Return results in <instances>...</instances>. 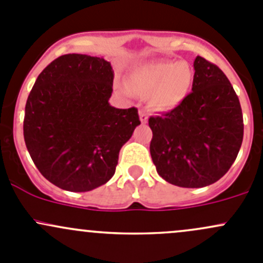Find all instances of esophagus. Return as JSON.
Here are the masks:
<instances>
[{"label":"esophagus","mask_w":263,"mask_h":263,"mask_svg":"<svg viewBox=\"0 0 263 263\" xmlns=\"http://www.w3.org/2000/svg\"><path fill=\"white\" fill-rule=\"evenodd\" d=\"M139 116H140V121H141V123H146V122H147V115H146V113L140 112Z\"/></svg>","instance_id":"34e87169"}]
</instances>
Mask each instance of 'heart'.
Returning a JSON list of instances; mask_svg holds the SVG:
<instances>
[{"label": "heart", "instance_id": "heart-1", "mask_svg": "<svg viewBox=\"0 0 263 263\" xmlns=\"http://www.w3.org/2000/svg\"><path fill=\"white\" fill-rule=\"evenodd\" d=\"M195 72L183 61L160 60L141 63L126 76V85L132 92L147 98L158 112H169L181 105L193 85Z\"/></svg>", "mask_w": 263, "mask_h": 263}]
</instances>
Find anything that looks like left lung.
Returning a JSON list of instances; mask_svg holds the SVG:
<instances>
[{
    "mask_svg": "<svg viewBox=\"0 0 263 263\" xmlns=\"http://www.w3.org/2000/svg\"><path fill=\"white\" fill-rule=\"evenodd\" d=\"M192 92L163 117H150V154L166 182L200 188L219 181L243 141L239 99L225 73L205 58L193 62Z\"/></svg>",
    "mask_w": 263,
    "mask_h": 263,
    "instance_id": "8db88e82",
    "label": "left lung"
}]
</instances>
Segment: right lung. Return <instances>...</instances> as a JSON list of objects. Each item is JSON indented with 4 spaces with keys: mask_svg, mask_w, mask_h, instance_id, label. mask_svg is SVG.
<instances>
[{
    "mask_svg": "<svg viewBox=\"0 0 263 263\" xmlns=\"http://www.w3.org/2000/svg\"><path fill=\"white\" fill-rule=\"evenodd\" d=\"M113 79L103 57L70 53L50 62L29 94L26 148L42 176L62 190L87 192L105 184L141 123L136 108L109 104Z\"/></svg>",
    "mask_w": 263,
    "mask_h": 263,
    "instance_id": "right-lung-1",
    "label": "right lung"
}]
</instances>
